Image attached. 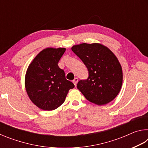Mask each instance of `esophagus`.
<instances>
[{
    "instance_id": "1",
    "label": "esophagus",
    "mask_w": 148,
    "mask_h": 148,
    "mask_svg": "<svg viewBox=\"0 0 148 148\" xmlns=\"http://www.w3.org/2000/svg\"><path fill=\"white\" fill-rule=\"evenodd\" d=\"M77 82H78V78H77V77H75V78L74 79L73 81H72V82H73L74 84L75 85V86H76V84H77Z\"/></svg>"
}]
</instances>
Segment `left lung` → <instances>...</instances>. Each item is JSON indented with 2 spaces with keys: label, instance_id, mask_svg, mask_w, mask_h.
<instances>
[{
  "label": "left lung",
  "instance_id": "8db88e82",
  "mask_svg": "<svg viewBox=\"0 0 148 148\" xmlns=\"http://www.w3.org/2000/svg\"><path fill=\"white\" fill-rule=\"evenodd\" d=\"M88 70L86 79H81L77 88L89 101L106 104L116 98L121 88L122 69L116 56L103 45L82 44L72 47Z\"/></svg>",
  "mask_w": 148,
  "mask_h": 148
}]
</instances>
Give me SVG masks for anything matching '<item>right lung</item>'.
<instances>
[{
	"mask_svg": "<svg viewBox=\"0 0 148 148\" xmlns=\"http://www.w3.org/2000/svg\"><path fill=\"white\" fill-rule=\"evenodd\" d=\"M65 48H46L37 55L28 67L25 88L31 101L44 110H53L63 103L74 85L65 77L58 62Z\"/></svg>",
	"mask_w": 148,
	"mask_h": 148,
	"instance_id": "1",
	"label": "right lung"
}]
</instances>
